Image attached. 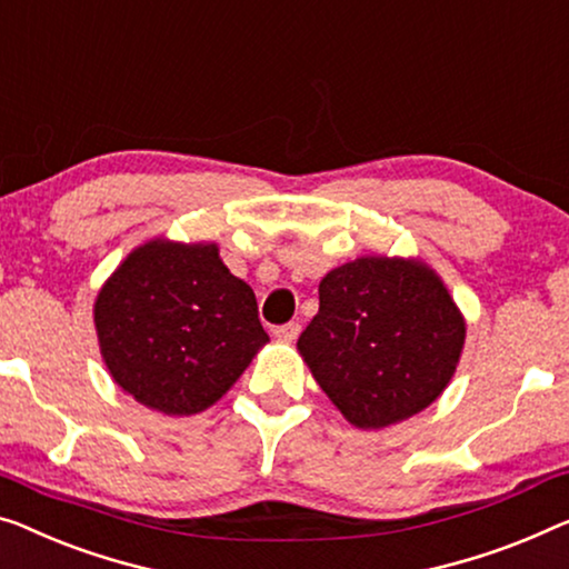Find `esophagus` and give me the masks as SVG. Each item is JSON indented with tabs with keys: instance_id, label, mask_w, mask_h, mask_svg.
<instances>
[{
	"instance_id": "34e87169",
	"label": "esophagus",
	"mask_w": 569,
	"mask_h": 569,
	"mask_svg": "<svg viewBox=\"0 0 569 569\" xmlns=\"http://www.w3.org/2000/svg\"><path fill=\"white\" fill-rule=\"evenodd\" d=\"M299 332H301V325L299 321H288V325H281V327H276V337L278 339H283V342H293L296 337H299Z\"/></svg>"
}]
</instances>
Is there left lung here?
Returning <instances> with one entry per match:
<instances>
[{
	"label": "left lung",
	"instance_id": "obj_1",
	"mask_svg": "<svg viewBox=\"0 0 569 569\" xmlns=\"http://www.w3.org/2000/svg\"><path fill=\"white\" fill-rule=\"evenodd\" d=\"M465 319L421 260L368 256L321 278L299 352L342 417L383 429L427 409L455 376Z\"/></svg>",
	"mask_w": 569,
	"mask_h": 569
}]
</instances>
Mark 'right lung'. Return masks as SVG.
<instances>
[{
    "label": "right lung",
    "mask_w": 569,
    "mask_h": 569,
    "mask_svg": "<svg viewBox=\"0 0 569 569\" xmlns=\"http://www.w3.org/2000/svg\"><path fill=\"white\" fill-rule=\"evenodd\" d=\"M94 325L114 383L168 417L217 403L268 342L256 293L214 242L140 244L101 286Z\"/></svg>",
    "instance_id": "add662e5"
}]
</instances>
